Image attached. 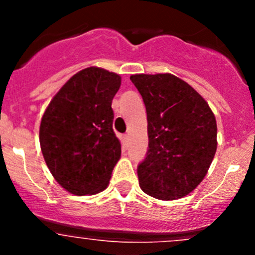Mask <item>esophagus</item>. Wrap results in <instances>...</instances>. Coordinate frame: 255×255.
I'll use <instances>...</instances> for the list:
<instances>
[{"label":"esophagus","instance_id":"1","mask_svg":"<svg viewBox=\"0 0 255 255\" xmlns=\"http://www.w3.org/2000/svg\"><path fill=\"white\" fill-rule=\"evenodd\" d=\"M128 142H129V137H128V134H125L122 135V143L123 145H128Z\"/></svg>","mask_w":255,"mask_h":255}]
</instances>
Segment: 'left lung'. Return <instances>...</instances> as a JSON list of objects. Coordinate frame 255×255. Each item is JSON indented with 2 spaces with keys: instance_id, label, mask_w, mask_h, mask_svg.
Masks as SVG:
<instances>
[{
  "instance_id": "8db88e82",
  "label": "left lung",
  "mask_w": 255,
  "mask_h": 255,
  "mask_svg": "<svg viewBox=\"0 0 255 255\" xmlns=\"http://www.w3.org/2000/svg\"><path fill=\"white\" fill-rule=\"evenodd\" d=\"M148 120V151L137 169L140 189L159 200L186 196L207 174L217 125L207 102L171 74H137Z\"/></svg>"
}]
</instances>
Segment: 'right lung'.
I'll use <instances>...</instances> for the list:
<instances>
[{"instance_id":"obj_1","label":"right lung","mask_w":255,"mask_h":255,"mask_svg":"<svg viewBox=\"0 0 255 255\" xmlns=\"http://www.w3.org/2000/svg\"><path fill=\"white\" fill-rule=\"evenodd\" d=\"M121 76L86 68L53 97L42 117L39 142L54 179L70 194L94 195L109 185L121 158L112 100Z\"/></svg>"}]
</instances>
